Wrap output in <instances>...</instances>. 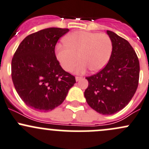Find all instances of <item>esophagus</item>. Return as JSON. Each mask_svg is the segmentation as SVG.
I'll return each mask as SVG.
<instances>
[{"mask_svg":"<svg viewBox=\"0 0 149 149\" xmlns=\"http://www.w3.org/2000/svg\"><path fill=\"white\" fill-rule=\"evenodd\" d=\"M81 79H82L81 77H79V76H76V81H80Z\"/></svg>","mask_w":149,"mask_h":149,"instance_id":"esophagus-1","label":"esophagus"}]
</instances>
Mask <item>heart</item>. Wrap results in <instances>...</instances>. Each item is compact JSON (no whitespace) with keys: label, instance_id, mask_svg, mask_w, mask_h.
<instances>
[{"label":"heart","instance_id":"heart-1","mask_svg":"<svg viewBox=\"0 0 149 149\" xmlns=\"http://www.w3.org/2000/svg\"><path fill=\"white\" fill-rule=\"evenodd\" d=\"M65 45L56 47V57L63 68L78 74L85 73L88 69L93 72L102 70L107 65L112 52V42L105 34L87 31H76L66 35ZM79 58H78V56Z\"/></svg>","mask_w":149,"mask_h":149}]
</instances>
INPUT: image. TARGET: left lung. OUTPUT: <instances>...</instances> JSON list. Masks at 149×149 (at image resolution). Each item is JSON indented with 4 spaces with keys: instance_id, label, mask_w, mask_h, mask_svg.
I'll return each instance as SVG.
<instances>
[{
    "instance_id": "8db88e82",
    "label": "left lung",
    "mask_w": 149,
    "mask_h": 149,
    "mask_svg": "<svg viewBox=\"0 0 149 149\" xmlns=\"http://www.w3.org/2000/svg\"><path fill=\"white\" fill-rule=\"evenodd\" d=\"M107 34L112 42V52L107 65L86 77L88 86L84 91L88 104L97 112L110 115L130 102L138 88L139 61L130 43L113 31Z\"/></svg>"
}]
</instances>
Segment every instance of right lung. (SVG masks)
Here are the masks:
<instances>
[{"instance_id":"right-lung-1","label":"right lung","mask_w":149,"mask_h":149,"mask_svg":"<svg viewBox=\"0 0 149 149\" xmlns=\"http://www.w3.org/2000/svg\"><path fill=\"white\" fill-rule=\"evenodd\" d=\"M68 29L51 27L24 39L11 61L13 85L24 102L37 111L55 109L65 100L76 83L73 76L62 68L55 47Z\"/></svg>"}]
</instances>
